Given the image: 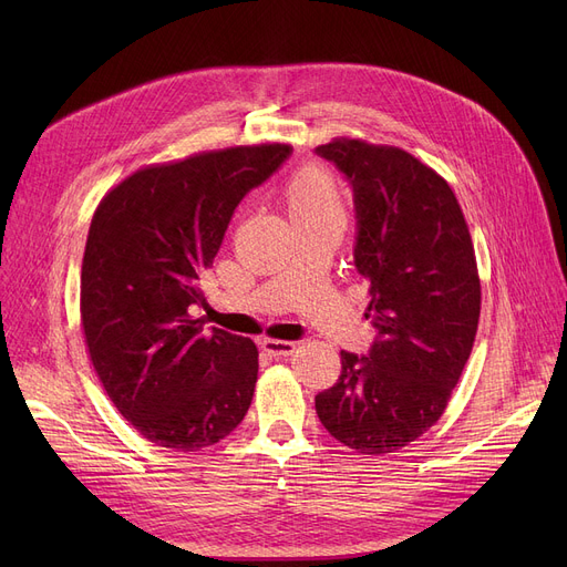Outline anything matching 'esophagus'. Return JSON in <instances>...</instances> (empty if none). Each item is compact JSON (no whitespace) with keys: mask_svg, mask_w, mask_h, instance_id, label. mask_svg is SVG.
I'll list each match as a JSON object with an SVG mask.
<instances>
[{"mask_svg":"<svg viewBox=\"0 0 567 567\" xmlns=\"http://www.w3.org/2000/svg\"><path fill=\"white\" fill-rule=\"evenodd\" d=\"M261 349L266 353L276 355V359H282V355H291L296 351V342H291V340H264Z\"/></svg>","mask_w":567,"mask_h":567,"instance_id":"34e87169","label":"esophagus"}]
</instances>
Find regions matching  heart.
Returning a JSON list of instances; mask_svg holds the SVG:
<instances>
[{
	"instance_id": "obj_1",
	"label": "heart",
	"mask_w": 567,
	"mask_h": 567,
	"mask_svg": "<svg viewBox=\"0 0 567 567\" xmlns=\"http://www.w3.org/2000/svg\"><path fill=\"white\" fill-rule=\"evenodd\" d=\"M291 216L310 214H342V202L333 176L319 167H306L287 186Z\"/></svg>"
}]
</instances>
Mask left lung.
<instances>
[{"label": "left lung", "instance_id": "left-lung-1", "mask_svg": "<svg viewBox=\"0 0 567 567\" xmlns=\"http://www.w3.org/2000/svg\"><path fill=\"white\" fill-rule=\"evenodd\" d=\"M353 188V264L370 282L368 355L340 351L315 398L321 425L361 455L395 453L449 406L481 319V276L462 206L441 174L400 146L336 137L317 146Z\"/></svg>", "mask_w": 567, "mask_h": 567}]
</instances>
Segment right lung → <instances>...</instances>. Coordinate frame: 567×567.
Listing matches in <instances>:
<instances>
[{
  "label": "right lung",
  "mask_w": 567,
  "mask_h": 567,
  "mask_svg": "<svg viewBox=\"0 0 567 567\" xmlns=\"http://www.w3.org/2000/svg\"><path fill=\"white\" fill-rule=\"evenodd\" d=\"M289 144L227 146L146 165L99 202L80 276L89 359L116 411L152 443L195 453L238 427L257 383L250 338L204 329L202 278L225 229Z\"/></svg>",
  "instance_id": "1"
}]
</instances>
